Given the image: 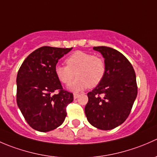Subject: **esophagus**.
<instances>
[{"mask_svg":"<svg viewBox=\"0 0 157 157\" xmlns=\"http://www.w3.org/2000/svg\"><path fill=\"white\" fill-rule=\"evenodd\" d=\"M79 96H80V95H79L78 93H74V99H77V98Z\"/></svg>","mask_w":157,"mask_h":157,"instance_id":"34e87169","label":"esophagus"}]
</instances>
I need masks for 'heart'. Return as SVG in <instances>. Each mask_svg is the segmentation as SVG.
<instances>
[{"mask_svg": "<svg viewBox=\"0 0 157 157\" xmlns=\"http://www.w3.org/2000/svg\"><path fill=\"white\" fill-rule=\"evenodd\" d=\"M67 66H55V73L64 84H69L77 76V79L69 86L72 91L77 92L89 87H95L102 82L105 74V61L99 56L85 52H75L65 61Z\"/></svg>", "mask_w": 157, "mask_h": 157, "instance_id": "heart-1", "label": "heart"}]
</instances>
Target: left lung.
Instances as JSON below:
<instances>
[{
  "mask_svg": "<svg viewBox=\"0 0 157 157\" xmlns=\"http://www.w3.org/2000/svg\"><path fill=\"white\" fill-rule=\"evenodd\" d=\"M105 58L106 70L102 82L87 93L85 114L93 126L112 130L128 117L137 95L132 65L118 51L106 46L93 47Z\"/></svg>",
  "mask_w": 157,
  "mask_h": 157,
  "instance_id": "1",
  "label": "left lung"
}]
</instances>
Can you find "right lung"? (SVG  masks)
I'll list each match as a JSON object with an SVG mask.
<instances>
[{"mask_svg": "<svg viewBox=\"0 0 157 157\" xmlns=\"http://www.w3.org/2000/svg\"><path fill=\"white\" fill-rule=\"evenodd\" d=\"M71 48L43 46L24 60L17 77V102L29 125L41 132L55 129L64 122L73 93L63 90L55 73L58 60ZM58 91L59 93L53 94Z\"/></svg>", "mask_w": 157, "mask_h": 157, "instance_id": "right-lung-1", "label": "right lung"}]
</instances>
